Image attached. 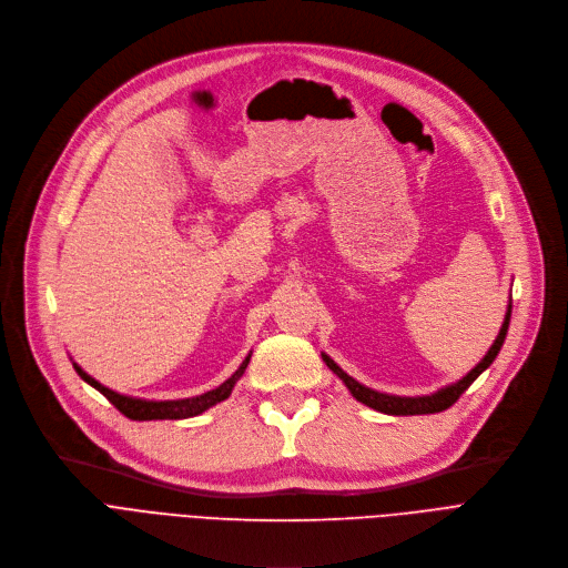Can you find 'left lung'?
<instances>
[{
    "label": "left lung",
    "instance_id": "1",
    "mask_svg": "<svg viewBox=\"0 0 568 568\" xmlns=\"http://www.w3.org/2000/svg\"><path fill=\"white\" fill-rule=\"evenodd\" d=\"M508 321H510V303H508V310H506V318H504L501 328H499V335H497L495 344L490 346L488 354H485V358H483L467 376H463V379L457 382V384H450V386H446V388H442V390H437V393L423 395V397H397V395H386V393H379V390H372V388L358 384V382L354 379V376H348L331 356H326V354H321V356H323V361H326V365L346 384V388L351 390V395H354L358 402L367 404V407L376 409V412L388 414V416L439 414V412L453 407V404H455L457 399H460V395L478 379L480 372H485V369H488V367L493 365V361L497 358L499 348H501V344H504V339H506Z\"/></svg>",
    "mask_w": 568,
    "mask_h": 568
}]
</instances>
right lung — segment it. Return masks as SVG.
Listing matches in <instances>:
<instances>
[{"label": "right lung", "instance_id": "add662e5", "mask_svg": "<svg viewBox=\"0 0 568 568\" xmlns=\"http://www.w3.org/2000/svg\"><path fill=\"white\" fill-rule=\"evenodd\" d=\"M250 358L247 356L245 361H242V365L235 369V374L231 376V379H226L222 386H217L214 390H207L203 395H196V397H186V399H164V402H152V399H139V397H126V395H120L111 388L101 386L97 379H92V376L88 372L80 369L75 363H73V369L80 374V379L88 382L90 386H94L108 402L113 404V407L124 414L126 418L131 420H178V418H192V416H199L203 414L205 409L214 407V404L226 399L235 386V382L240 379L242 374H245L247 365H250Z\"/></svg>", "mask_w": 568, "mask_h": 568}]
</instances>
